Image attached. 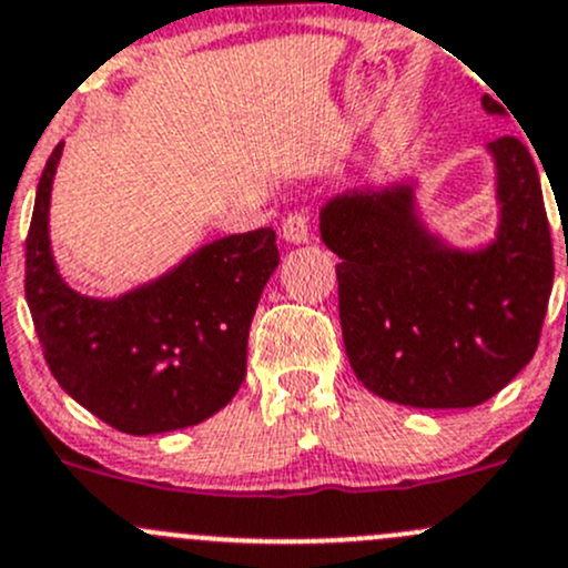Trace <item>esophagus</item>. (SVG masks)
<instances>
[{
  "mask_svg": "<svg viewBox=\"0 0 568 568\" xmlns=\"http://www.w3.org/2000/svg\"><path fill=\"white\" fill-rule=\"evenodd\" d=\"M310 217L307 214L296 212V214H288V217L283 220V239L291 244H304L310 242Z\"/></svg>",
  "mask_w": 568,
  "mask_h": 568,
  "instance_id": "34e87169",
  "label": "esophagus"
}]
</instances>
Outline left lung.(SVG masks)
<instances>
[{
    "mask_svg": "<svg viewBox=\"0 0 568 568\" xmlns=\"http://www.w3.org/2000/svg\"><path fill=\"white\" fill-rule=\"evenodd\" d=\"M481 105L504 113L487 94ZM487 149L500 225L481 250L429 234L410 184L354 190L321 209V239L339 255L345 354L356 378L392 403L474 408L536 354L555 274L539 174L515 135Z\"/></svg>",
    "mask_w": 568,
    "mask_h": 568,
    "instance_id": "left-lung-1",
    "label": "left lung"
}]
</instances>
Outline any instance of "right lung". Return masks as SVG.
I'll return each mask as SVG.
<instances>
[{"label":"right lung","mask_w":568,"mask_h":568,"mask_svg":"<svg viewBox=\"0 0 568 568\" xmlns=\"http://www.w3.org/2000/svg\"><path fill=\"white\" fill-rule=\"evenodd\" d=\"M62 143L48 158L27 236L29 313L48 369L75 403L128 435L193 427L231 403L247 373V334L280 264L272 229L204 244L119 300L59 277L48 204Z\"/></svg>","instance_id":"obj_1"}]
</instances>
